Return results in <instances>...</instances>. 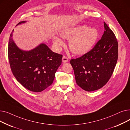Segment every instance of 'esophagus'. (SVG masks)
I'll list each match as a JSON object with an SVG mask.
<instances>
[{
  "label": "esophagus",
  "mask_w": 130,
  "mask_h": 130,
  "mask_svg": "<svg viewBox=\"0 0 130 130\" xmlns=\"http://www.w3.org/2000/svg\"><path fill=\"white\" fill-rule=\"evenodd\" d=\"M69 61V58H68L66 56H64L63 57V58H62V61L63 63H66L67 62V61Z\"/></svg>",
  "instance_id": "obj_1"
}]
</instances>
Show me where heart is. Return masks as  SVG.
I'll list each match as a JSON object with an SVG mask.
<instances>
[{
	"label": "heart",
	"mask_w": 130,
	"mask_h": 130,
	"mask_svg": "<svg viewBox=\"0 0 130 130\" xmlns=\"http://www.w3.org/2000/svg\"><path fill=\"white\" fill-rule=\"evenodd\" d=\"M60 36L64 39H69L70 50L75 54L84 55L89 52L96 43L99 32L94 27L80 25L65 29L60 32ZM53 43L59 48L64 44L63 41L58 37L53 38Z\"/></svg>",
	"instance_id": "1"
}]
</instances>
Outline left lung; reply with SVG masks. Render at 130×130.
<instances>
[{
  "label": "left lung",
  "instance_id": "obj_1",
  "mask_svg": "<svg viewBox=\"0 0 130 130\" xmlns=\"http://www.w3.org/2000/svg\"><path fill=\"white\" fill-rule=\"evenodd\" d=\"M104 25V34L93 48L82 56L70 61L77 84L88 92L104 86L111 78L117 63V39L105 22Z\"/></svg>",
  "mask_w": 130,
  "mask_h": 130
}]
</instances>
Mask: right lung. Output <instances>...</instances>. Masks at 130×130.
<instances>
[{
    "mask_svg": "<svg viewBox=\"0 0 130 130\" xmlns=\"http://www.w3.org/2000/svg\"><path fill=\"white\" fill-rule=\"evenodd\" d=\"M26 22H20L17 25ZM13 32V29L8 49L11 72L18 82L27 90L42 92L53 83L63 55L52 52L43 43L29 51L20 50L12 39Z\"/></svg>",
    "mask_w": 130,
    "mask_h": 130,
    "instance_id": "add662e5",
    "label": "right lung"
}]
</instances>
